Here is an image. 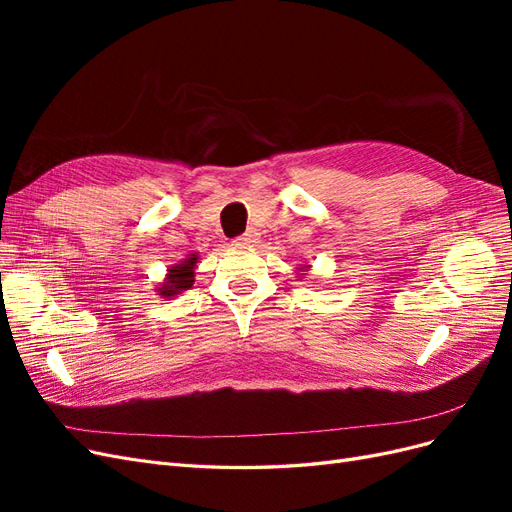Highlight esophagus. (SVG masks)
<instances>
[{
	"label": "esophagus",
	"instance_id": "obj_1",
	"mask_svg": "<svg viewBox=\"0 0 512 512\" xmlns=\"http://www.w3.org/2000/svg\"><path fill=\"white\" fill-rule=\"evenodd\" d=\"M256 239H258V232H254V230H247V232H243L241 237H237L235 241V245H239V247H245V245H252V243H256Z\"/></svg>",
	"mask_w": 512,
	"mask_h": 512
}]
</instances>
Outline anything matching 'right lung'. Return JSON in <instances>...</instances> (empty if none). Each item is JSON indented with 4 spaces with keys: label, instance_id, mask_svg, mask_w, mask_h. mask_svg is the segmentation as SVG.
<instances>
[{
    "label": "right lung",
    "instance_id": "add662e5",
    "mask_svg": "<svg viewBox=\"0 0 512 512\" xmlns=\"http://www.w3.org/2000/svg\"><path fill=\"white\" fill-rule=\"evenodd\" d=\"M196 262H198V256H196V254H190L188 258L181 260L179 265L168 269L166 280H164V282L160 284V288H158V292L162 294L164 299H170V297H175V294L192 288Z\"/></svg>",
    "mask_w": 512,
    "mask_h": 512
}]
</instances>
